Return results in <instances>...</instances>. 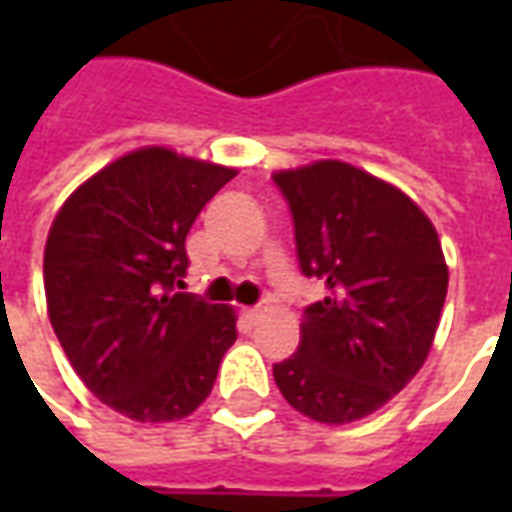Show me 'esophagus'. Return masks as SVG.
Returning <instances> with one entry per match:
<instances>
[{
  "label": "esophagus",
  "mask_w": 512,
  "mask_h": 512,
  "mask_svg": "<svg viewBox=\"0 0 512 512\" xmlns=\"http://www.w3.org/2000/svg\"><path fill=\"white\" fill-rule=\"evenodd\" d=\"M263 312H266V304H257V307H249V310H244V315H246V321L255 323L257 318L263 315Z\"/></svg>",
  "instance_id": "esophagus-1"
}]
</instances>
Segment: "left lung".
<instances>
[{
  "label": "left lung",
  "mask_w": 512,
  "mask_h": 512,
  "mask_svg": "<svg viewBox=\"0 0 512 512\" xmlns=\"http://www.w3.org/2000/svg\"><path fill=\"white\" fill-rule=\"evenodd\" d=\"M274 183L301 274L326 285L274 381L296 411L345 425L392 400L428 359L447 299L439 235L403 191L343 161L277 172Z\"/></svg>",
  "instance_id": "obj_1"
}]
</instances>
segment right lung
<instances>
[{"label":"right lung","instance_id":"obj_1","mask_svg":"<svg viewBox=\"0 0 512 512\" xmlns=\"http://www.w3.org/2000/svg\"><path fill=\"white\" fill-rule=\"evenodd\" d=\"M235 169L142 147L82 183L51 224L54 334L87 389L136 422L189 417L235 343V315L180 293L186 235Z\"/></svg>","mask_w":512,"mask_h":512}]
</instances>
